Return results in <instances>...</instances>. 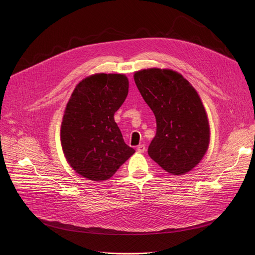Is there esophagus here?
<instances>
[{"instance_id":"1","label":"esophagus","mask_w":255,"mask_h":255,"mask_svg":"<svg viewBox=\"0 0 255 255\" xmlns=\"http://www.w3.org/2000/svg\"><path fill=\"white\" fill-rule=\"evenodd\" d=\"M136 150L139 152V153H143L145 151V145L144 144H138Z\"/></svg>"}]
</instances>
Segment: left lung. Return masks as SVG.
Segmentation results:
<instances>
[{
  "label": "left lung",
  "mask_w": 255,
  "mask_h": 255,
  "mask_svg": "<svg viewBox=\"0 0 255 255\" xmlns=\"http://www.w3.org/2000/svg\"><path fill=\"white\" fill-rule=\"evenodd\" d=\"M135 85L156 118L148 154L171 175H184L206 154L210 128L204 105L181 74L167 69L135 72Z\"/></svg>",
  "instance_id": "obj_1"
}]
</instances>
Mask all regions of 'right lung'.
<instances>
[{"label":"right lung","mask_w":255,"mask_h":255,"mask_svg":"<svg viewBox=\"0 0 255 255\" xmlns=\"http://www.w3.org/2000/svg\"><path fill=\"white\" fill-rule=\"evenodd\" d=\"M128 88L124 74L99 73L74 89L65 110L61 141L67 161L80 176L109 180L135 152L125 143L114 119Z\"/></svg>","instance_id":"obj_1"}]
</instances>
